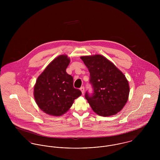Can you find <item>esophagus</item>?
<instances>
[{
	"mask_svg": "<svg viewBox=\"0 0 160 160\" xmlns=\"http://www.w3.org/2000/svg\"><path fill=\"white\" fill-rule=\"evenodd\" d=\"M80 90H81V91L82 92V93L83 94L84 92V87H81V88H80Z\"/></svg>",
	"mask_w": 160,
	"mask_h": 160,
	"instance_id": "esophagus-1",
	"label": "esophagus"
}]
</instances>
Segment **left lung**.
I'll list each match as a JSON object with an SVG mask.
<instances>
[{
    "mask_svg": "<svg viewBox=\"0 0 160 160\" xmlns=\"http://www.w3.org/2000/svg\"><path fill=\"white\" fill-rule=\"evenodd\" d=\"M81 58L90 72L93 92L91 95L86 92L85 97L93 111L105 117L119 112L129 93V83L124 74L102 55L84 56Z\"/></svg>",
    "mask_w": 160,
    "mask_h": 160,
    "instance_id": "obj_1",
    "label": "left lung"
}]
</instances>
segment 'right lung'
Returning <instances> with one entry per match:
<instances>
[{
	"instance_id": "right-lung-1",
	"label": "right lung",
	"mask_w": 160,
	"mask_h": 160,
	"mask_svg": "<svg viewBox=\"0 0 160 160\" xmlns=\"http://www.w3.org/2000/svg\"><path fill=\"white\" fill-rule=\"evenodd\" d=\"M70 60L66 55L55 58L38 78L34 96L39 108L47 114L65 113L82 92L73 86V78L66 69Z\"/></svg>"
}]
</instances>
